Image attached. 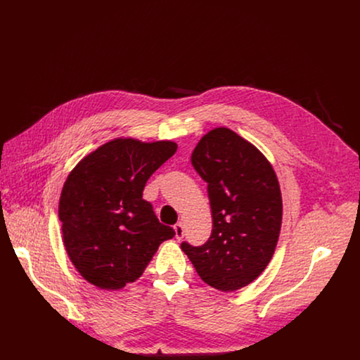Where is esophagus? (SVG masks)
<instances>
[{"mask_svg": "<svg viewBox=\"0 0 360 360\" xmlns=\"http://www.w3.org/2000/svg\"><path fill=\"white\" fill-rule=\"evenodd\" d=\"M174 229H175V238H176V239H182V238H184V225H182L181 222H178V224L174 226Z\"/></svg>", "mask_w": 360, "mask_h": 360, "instance_id": "esophagus-1", "label": "esophagus"}]
</instances>
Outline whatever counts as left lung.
<instances>
[{
	"label": "left lung",
	"instance_id": "obj_1",
	"mask_svg": "<svg viewBox=\"0 0 360 360\" xmlns=\"http://www.w3.org/2000/svg\"><path fill=\"white\" fill-rule=\"evenodd\" d=\"M192 165L208 184L212 233L200 246L182 242L200 279L222 292L240 289L271 262L282 224V196L272 165L228 128L205 135Z\"/></svg>",
	"mask_w": 360,
	"mask_h": 360
}]
</instances>
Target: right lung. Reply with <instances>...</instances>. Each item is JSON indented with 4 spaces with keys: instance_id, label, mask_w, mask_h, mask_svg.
Instances as JSON below:
<instances>
[{
    "instance_id": "right-lung-1",
    "label": "right lung",
    "mask_w": 360,
    "mask_h": 360,
    "mask_svg": "<svg viewBox=\"0 0 360 360\" xmlns=\"http://www.w3.org/2000/svg\"><path fill=\"white\" fill-rule=\"evenodd\" d=\"M171 141L114 139L85 157L60 198L63 239L89 283L117 290L135 282L175 231L142 198L146 181L176 152Z\"/></svg>"
}]
</instances>
